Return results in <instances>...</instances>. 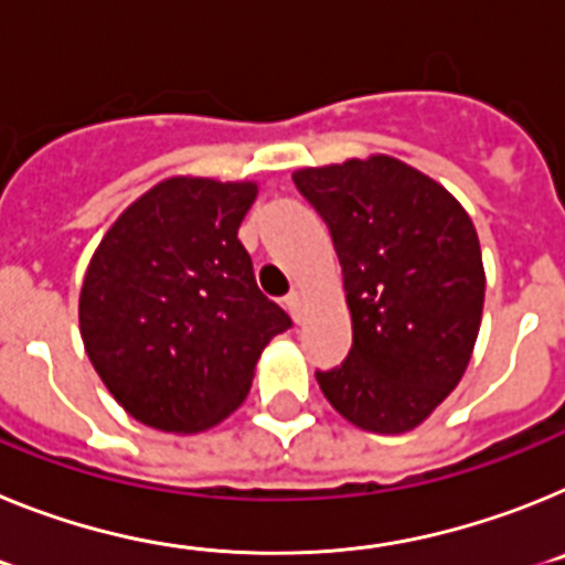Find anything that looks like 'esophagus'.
Listing matches in <instances>:
<instances>
[{"label": "esophagus", "instance_id": "esophagus-1", "mask_svg": "<svg viewBox=\"0 0 565 565\" xmlns=\"http://www.w3.org/2000/svg\"><path fill=\"white\" fill-rule=\"evenodd\" d=\"M301 292H298V289H292V292H289V296H284V307H287V312L292 318H296L298 321V316H301Z\"/></svg>", "mask_w": 565, "mask_h": 565}]
</instances>
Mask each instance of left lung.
Here are the masks:
<instances>
[{
    "mask_svg": "<svg viewBox=\"0 0 565 565\" xmlns=\"http://www.w3.org/2000/svg\"><path fill=\"white\" fill-rule=\"evenodd\" d=\"M298 193L330 227L352 316L321 392L361 429H415L458 386L483 312L472 218L429 175L390 156L307 167Z\"/></svg>",
    "mask_w": 565,
    "mask_h": 565,
    "instance_id": "left-lung-1",
    "label": "left lung"
}]
</instances>
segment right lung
Wrapping results in <instances>:
<instances>
[{
	"mask_svg": "<svg viewBox=\"0 0 565 565\" xmlns=\"http://www.w3.org/2000/svg\"><path fill=\"white\" fill-rule=\"evenodd\" d=\"M255 184L170 179L107 230L78 323L87 358L136 420L201 431L247 398L255 361L289 330L264 296L238 227Z\"/></svg>",
	"mask_w": 565,
	"mask_h": 565,
	"instance_id": "1",
	"label": "right lung"
}]
</instances>
